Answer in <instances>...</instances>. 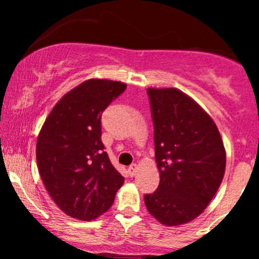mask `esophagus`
<instances>
[{
	"label": "esophagus",
	"mask_w": 259,
	"mask_h": 259,
	"mask_svg": "<svg viewBox=\"0 0 259 259\" xmlns=\"http://www.w3.org/2000/svg\"><path fill=\"white\" fill-rule=\"evenodd\" d=\"M127 171H129L130 177H135L136 173H138V165L132 164L129 168H127Z\"/></svg>",
	"instance_id": "obj_1"
}]
</instances>
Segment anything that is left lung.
<instances>
[{"mask_svg": "<svg viewBox=\"0 0 259 259\" xmlns=\"http://www.w3.org/2000/svg\"><path fill=\"white\" fill-rule=\"evenodd\" d=\"M159 185L145 195L151 215L167 227L191 222L221 186L227 154L212 118L178 89H147Z\"/></svg>", "mask_w": 259, "mask_h": 259, "instance_id": "8db88e82", "label": "left lung"}]
</instances>
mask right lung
<instances>
[{"label":"right lung","instance_id":"right-lung-1","mask_svg":"<svg viewBox=\"0 0 259 259\" xmlns=\"http://www.w3.org/2000/svg\"><path fill=\"white\" fill-rule=\"evenodd\" d=\"M126 85L90 79L65 94L45 120L36 142L38 173L67 215L92 221L107 212L124 178L101 141V117Z\"/></svg>","mask_w":259,"mask_h":259}]
</instances>
